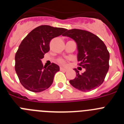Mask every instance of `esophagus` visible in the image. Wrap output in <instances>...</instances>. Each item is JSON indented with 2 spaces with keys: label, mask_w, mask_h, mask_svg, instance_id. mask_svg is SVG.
Returning a JSON list of instances; mask_svg holds the SVG:
<instances>
[{
  "label": "esophagus",
  "mask_w": 124,
  "mask_h": 124,
  "mask_svg": "<svg viewBox=\"0 0 124 124\" xmlns=\"http://www.w3.org/2000/svg\"><path fill=\"white\" fill-rule=\"evenodd\" d=\"M60 70H61V71H67V69H66L64 68L61 66V67H60Z\"/></svg>",
  "instance_id": "34e87169"
}]
</instances>
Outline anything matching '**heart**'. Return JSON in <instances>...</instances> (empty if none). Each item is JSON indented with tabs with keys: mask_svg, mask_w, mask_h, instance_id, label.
<instances>
[{
	"mask_svg": "<svg viewBox=\"0 0 124 124\" xmlns=\"http://www.w3.org/2000/svg\"><path fill=\"white\" fill-rule=\"evenodd\" d=\"M59 62H60L61 64H64V61L63 60H59Z\"/></svg>",
	"mask_w": 124,
	"mask_h": 124,
	"instance_id": "1",
	"label": "heart"
}]
</instances>
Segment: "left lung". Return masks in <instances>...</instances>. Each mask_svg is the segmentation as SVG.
I'll list each match as a JSON object with an SVG mask.
<instances>
[{
	"mask_svg": "<svg viewBox=\"0 0 124 124\" xmlns=\"http://www.w3.org/2000/svg\"><path fill=\"white\" fill-rule=\"evenodd\" d=\"M62 35L72 38L76 43L79 65L86 70L79 74L74 69L76 77L70 80V84L84 92L90 91L101 86L109 68L110 55L104 43L94 34L83 30H67Z\"/></svg>",
	"mask_w": 124,
	"mask_h": 124,
	"instance_id": "obj_1",
	"label": "left lung"
}]
</instances>
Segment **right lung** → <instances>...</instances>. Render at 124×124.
Wrapping results in <instances>:
<instances>
[{
  "mask_svg": "<svg viewBox=\"0 0 124 124\" xmlns=\"http://www.w3.org/2000/svg\"><path fill=\"white\" fill-rule=\"evenodd\" d=\"M67 30L41 25L31 31L20 45L15 54V71L20 83L30 91L38 93L50 87L54 76L60 71L58 65L52 63L43 66L41 60L50 50V42Z\"/></svg>",
  "mask_w": 124,
  "mask_h": 124,
  "instance_id": "add662e5",
  "label": "right lung"
}]
</instances>
